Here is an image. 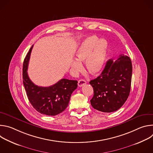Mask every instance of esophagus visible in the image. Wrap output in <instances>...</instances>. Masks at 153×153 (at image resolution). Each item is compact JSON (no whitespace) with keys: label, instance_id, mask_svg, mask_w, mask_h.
Here are the masks:
<instances>
[{"label":"esophagus","instance_id":"1","mask_svg":"<svg viewBox=\"0 0 153 153\" xmlns=\"http://www.w3.org/2000/svg\"><path fill=\"white\" fill-rule=\"evenodd\" d=\"M86 83V82L85 80H83V79H80V80H79L78 81V86H80V87L82 86L83 85H85Z\"/></svg>","mask_w":153,"mask_h":153}]
</instances>
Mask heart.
I'll use <instances>...</instances> for the list:
<instances>
[{
  "instance_id": "heart-1",
  "label": "heart",
  "mask_w": 153,
  "mask_h": 153,
  "mask_svg": "<svg viewBox=\"0 0 153 153\" xmlns=\"http://www.w3.org/2000/svg\"><path fill=\"white\" fill-rule=\"evenodd\" d=\"M107 48L108 43L105 40H99L96 36L86 38L77 51V59L73 62V70L76 72L80 71L81 62L86 60V68L88 73L92 75L99 74L104 66Z\"/></svg>"
}]
</instances>
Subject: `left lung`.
I'll return each mask as SVG.
<instances>
[{"label":"left lung","instance_id":"1","mask_svg":"<svg viewBox=\"0 0 153 153\" xmlns=\"http://www.w3.org/2000/svg\"><path fill=\"white\" fill-rule=\"evenodd\" d=\"M132 71L131 61L127 56L121 54L116 61L108 60L101 74L90 82L94 90L92 106L104 113L119 110L129 96Z\"/></svg>","mask_w":153,"mask_h":153}]
</instances>
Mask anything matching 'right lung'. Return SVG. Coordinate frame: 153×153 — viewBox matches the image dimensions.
I'll return each mask as SVG.
<instances>
[{
	"instance_id": "obj_1",
	"label": "right lung",
	"mask_w": 153,
	"mask_h": 153,
	"mask_svg": "<svg viewBox=\"0 0 153 153\" xmlns=\"http://www.w3.org/2000/svg\"><path fill=\"white\" fill-rule=\"evenodd\" d=\"M33 47L27 53L23 65V83L28 99L39 113L47 116L57 115L68 106L71 94L77 87V81L62 79L48 87L35 85L27 73Z\"/></svg>"
}]
</instances>
